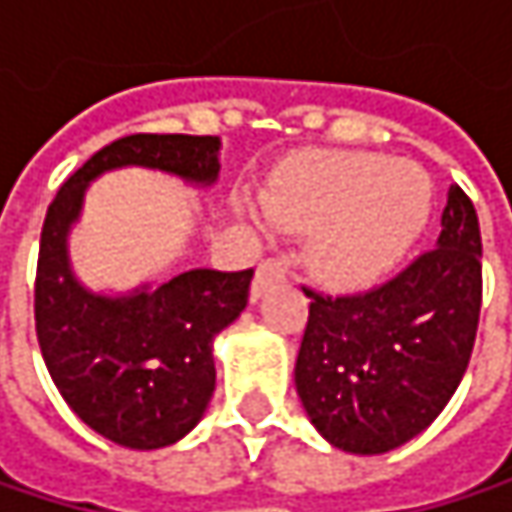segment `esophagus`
<instances>
[{"mask_svg": "<svg viewBox=\"0 0 512 512\" xmlns=\"http://www.w3.org/2000/svg\"><path fill=\"white\" fill-rule=\"evenodd\" d=\"M284 278V263L278 260V257H266V260H260V266H257L255 272V284H252V299H260L275 281H281Z\"/></svg>", "mask_w": 512, "mask_h": 512, "instance_id": "34e87169", "label": "esophagus"}]
</instances>
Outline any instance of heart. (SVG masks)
Segmentation results:
<instances>
[{"instance_id": "b5f03b06", "label": "heart", "mask_w": 512, "mask_h": 512, "mask_svg": "<svg viewBox=\"0 0 512 512\" xmlns=\"http://www.w3.org/2000/svg\"><path fill=\"white\" fill-rule=\"evenodd\" d=\"M272 222L317 231L314 263L341 287L388 272L421 237L433 210L430 174L385 154H329L263 192Z\"/></svg>"}]
</instances>
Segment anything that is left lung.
<instances>
[{"instance_id": "obj_1", "label": "left lung", "mask_w": 512, "mask_h": 512, "mask_svg": "<svg viewBox=\"0 0 512 512\" xmlns=\"http://www.w3.org/2000/svg\"><path fill=\"white\" fill-rule=\"evenodd\" d=\"M471 198L451 186L436 246L361 293L311 299L296 391L326 442L385 454L448 406L474 350L483 266Z\"/></svg>"}]
</instances>
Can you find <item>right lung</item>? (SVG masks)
Listing matches in <instances>:
<instances>
[{"mask_svg":"<svg viewBox=\"0 0 512 512\" xmlns=\"http://www.w3.org/2000/svg\"><path fill=\"white\" fill-rule=\"evenodd\" d=\"M124 165L210 186L219 177V139L124 136L61 183L41 231L35 332L58 394L94 433L133 451H156L201 421L216 388L213 338L246 308L255 269H189L130 296L85 290L70 272L67 231L85 186Z\"/></svg>","mask_w":512,"mask_h":512,"instance_id":"obj_1","label":"right lung"}]
</instances>
